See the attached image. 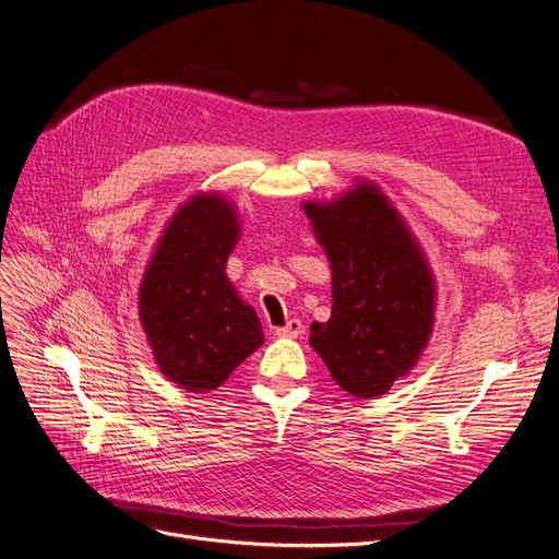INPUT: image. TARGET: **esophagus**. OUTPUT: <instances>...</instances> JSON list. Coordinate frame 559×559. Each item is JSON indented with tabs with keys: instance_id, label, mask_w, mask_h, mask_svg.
Wrapping results in <instances>:
<instances>
[{
	"instance_id": "1",
	"label": "esophagus",
	"mask_w": 559,
	"mask_h": 559,
	"mask_svg": "<svg viewBox=\"0 0 559 559\" xmlns=\"http://www.w3.org/2000/svg\"><path fill=\"white\" fill-rule=\"evenodd\" d=\"M302 331H306V326H302L300 319H289L284 326L275 329V335H282V337H298V335H302Z\"/></svg>"
}]
</instances>
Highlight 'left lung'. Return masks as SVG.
<instances>
[{"instance_id":"left-lung-1","label":"left lung","mask_w":559,"mask_h":559,"mask_svg":"<svg viewBox=\"0 0 559 559\" xmlns=\"http://www.w3.org/2000/svg\"><path fill=\"white\" fill-rule=\"evenodd\" d=\"M302 210L331 261L333 292L331 319L310 326V345L345 392L376 399L408 376L429 343L431 267L376 183Z\"/></svg>"}]
</instances>
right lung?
Segmentation results:
<instances>
[{
    "mask_svg": "<svg viewBox=\"0 0 559 559\" xmlns=\"http://www.w3.org/2000/svg\"><path fill=\"white\" fill-rule=\"evenodd\" d=\"M238 212L198 193L165 226L140 284V321L160 373L195 394L222 386L263 345L257 310L226 275Z\"/></svg>",
    "mask_w": 559,
    "mask_h": 559,
    "instance_id": "add662e5",
    "label": "right lung"
}]
</instances>
